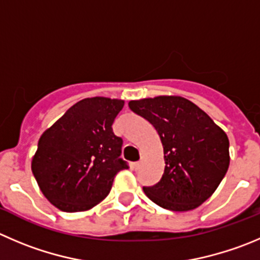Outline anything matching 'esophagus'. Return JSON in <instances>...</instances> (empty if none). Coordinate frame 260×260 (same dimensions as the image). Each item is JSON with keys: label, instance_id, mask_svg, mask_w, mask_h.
I'll return each mask as SVG.
<instances>
[{"label": "esophagus", "instance_id": "obj_1", "mask_svg": "<svg viewBox=\"0 0 260 260\" xmlns=\"http://www.w3.org/2000/svg\"><path fill=\"white\" fill-rule=\"evenodd\" d=\"M142 165H143V159H140L139 162L134 163V169H135V170H139L140 167H142Z\"/></svg>", "mask_w": 260, "mask_h": 260}]
</instances>
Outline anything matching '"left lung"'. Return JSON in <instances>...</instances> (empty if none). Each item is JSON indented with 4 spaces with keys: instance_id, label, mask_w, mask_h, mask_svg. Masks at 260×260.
<instances>
[{
    "instance_id": "1",
    "label": "left lung",
    "mask_w": 260,
    "mask_h": 260,
    "mask_svg": "<svg viewBox=\"0 0 260 260\" xmlns=\"http://www.w3.org/2000/svg\"><path fill=\"white\" fill-rule=\"evenodd\" d=\"M128 107L154 126L163 147L165 172L154 186L143 187L145 195L157 206L175 212L203 204L229 170L226 133L180 95L130 101Z\"/></svg>"
}]
</instances>
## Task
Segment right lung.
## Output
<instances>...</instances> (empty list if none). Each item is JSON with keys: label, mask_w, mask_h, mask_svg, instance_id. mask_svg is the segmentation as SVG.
Masks as SVG:
<instances>
[{"label": "right lung", "mask_w": 260, "mask_h": 260, "mask_svg": "<svg viewBox=\"0 0 260 260\" xmlns=\"http://www.w3.org/2000/svg\"><path fill=\"white\" fill-rule=\"evenodd\" d=\"M122 100L79 101L42 134L31 171L51 204L63 212H84L102 202L113 179L127 169L120 158L122 139L112 123Z\"/></svg>", "instance_id": "add662e5"}]
</instances>
